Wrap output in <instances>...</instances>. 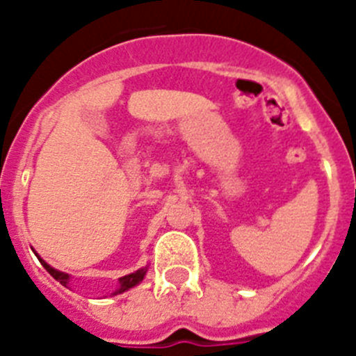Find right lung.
I'll list each match as a JSON object with an SVG mask.
<instances>
[{
    "mask_svg": "<svg viewBox=\"0 0 356 356\" xmlns=\"http://www.w3.org/2000/svg\"><path fill=\"white\" fill-rule=\"evenodd\" d=\"M37 257H39V254H37ZM39 260H40V264H42V266H44V269H46V271H48L49 275H51L53 278L56 280V282H60V284L64 285V287H67V285H69V275H67V273L56 271V269H53L51 266H48V264L44 262L42 259H39ZM146 271H147V269H139V271L131 273V275H127V276H122V278H119V284H121V285H119V289L112 296L121 294V292L128 291V289L135 287V285H139L140 282H143V280H144V276H146Z\"/></svg>",
    "mask_w": 356,
    "mask_h": 356,
    "instance_id": "1",
    "label": "right lung"
}]
</instances>
